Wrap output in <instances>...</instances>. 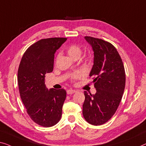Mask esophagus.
<instances>
[{
  "label": "esophagus",
  "mask_w": 146,
  "mask_h": 146,
  "mask_svg": "<svg viewBox=\"0 0 146 146\" xmlns=\"http://www.w3.org/2000/svg\"><path fill=\"white\" fill-rule=\"evenodd\" d=\"M77 92L75 90H73V89H69V90H67V94H74V93Z\"/></svg>",
  "instance_id": "1"
}]
</instances>
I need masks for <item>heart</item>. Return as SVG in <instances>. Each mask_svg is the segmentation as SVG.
Segmentation results:
<instances>
[{
  "instance_id": "b5f03b06",
  "label": "heart",
  "mask_w": 146,
  "mask_h": 146,
  "mask_svg": "<svg viewBox=\"0 0 146 146\" xmlns=\"http://www.w3.org/2000/svg\"><path fill=\"white\" fill-rule=\"evenodd\" d=\"M66 52L68 54V55L70 56L73 59H78L80 55H81L82 50L81 47L80 46L76 44H72L69 45L66 48ZM85 60L86 62H91L93 60V57L91 54H88L86 56ZM84 77V73L81 72V71H76L71 76V79L74 81V80L81 79L82 77Z\"/></svg>"
}]
</instances>
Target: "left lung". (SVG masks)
<instances>
[{
    "label": "left lung",
    "instance_id": "1",
    "mask_svg": "<svg viewBox=\"0 0 146 146\" xmlns=\"http://www.w3.org/2000/svg\"><path fill=\"white\" fill-rule=\"evenodd\" d=\"M94 51V65L90 73L96 90L85 96L82 105L84 118L91 125L106 123L115 114L123 97L126 75L119 52L112 44L100 38L85 36Z\"/></svg>",
    "mask_w": 146,
    "mask_h": 146
}]
</instances>
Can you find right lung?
<instances>
[{
  "instance_id": "1",
  "label": "right lung",
  "mask_w": 146,
  "mask_h": 146,
  "mask_svg": "<svg viewBox=\"0 0 146 146\" xmlns=\"http://www.w3.org/2000/svg\"><path fill=\"white\" fill-rule=\"evenodd\" d=\"M66 38L41 39L28 48L19 64L17 80L19 94L27 112L35 123L44 127L57 124L66 98L64 89L45 85V75L54 68V54Z\"/></svg>"
}]
</instances>
